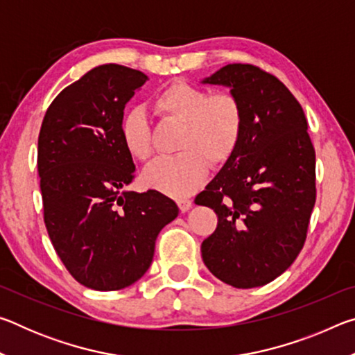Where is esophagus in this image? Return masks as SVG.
Listing matches in <instances>:
<instances>
[{
	"instance_id": "esophagus-1",
	"label": "esophagus",
	"mask_w": 355,
	"mask_h": 355,
	"mask_svg": "<svg viewBox=\"0 0 355 355\" xmlns=\"http://www.w3.org/2000/svg\"><path fill=\"white\" fill-rule=\"evenodd\" d=\"M177 203H178L180 211L182 213H186L192 207V200H189V199H180V200H177Z\"/></svg>"
}]
</instances>
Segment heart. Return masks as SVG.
<instances>
[{
  "mask_svg": "<svg viewBox=\"0 0 355 355\" xmlns=\"http://www.w3.org/2000/svg\"><path fill=\"white\" fill-rule=\"evenodd\" d=\"M152 110L163 122L180 125L177 156L155 161L142 173L150 189L171 197H186L208 175L209 160L220 166L232 158L244 128L243 105L235 94L208 91L173 81L152 98ZM120 142L131 158L148 161L153 153L152 130L144 112L133 107L119 122Z\"/></svg>",
  "mask_w": 355,
  "mask_h": 355,
  "instance_id": "1",
  "label": "heart"
}]
</instances>
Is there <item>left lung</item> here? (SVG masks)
Here are the masks:
<instances>
[{
    "label": "left lung",
    "mask_w": 355,
    "mask_h": 355,
    "mask_svg": "<svg viewBox=\"0 0 355 355\" xmlns=\"http://www.w3.org/2000/svg\"><path fill=\"white\" fill-rule=\"evenodd\" d=\"M203 83L232 89L243 105L241 141L196 197L218 214L202 243L205 266L235 288L272 282L296 260L316 200L315 148L302 106L279 78L228 64Z\"/></svg>",
    "instance_id": "obj_1"
}]
</instances>
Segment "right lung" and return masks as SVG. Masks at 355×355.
<instances>
[{"label":"right lung","mask_w":355,"mask_h":355,"mask_svg":"<svg viewBox=\"0 0 355 355\" xmlns=\"http://www.w3.org/2000/svg\"><path fill=\"white\" fill-rule=\"evenodd\" d=\"M148 76L119 64L89 70L53 100L39 133L44 220L71 277L116 291L150 268L161 228L178 207L155 189L128 191L133 158L119 137L125 105Z\"/></svg>","instance_id":"add662e5"}]
</instances>
